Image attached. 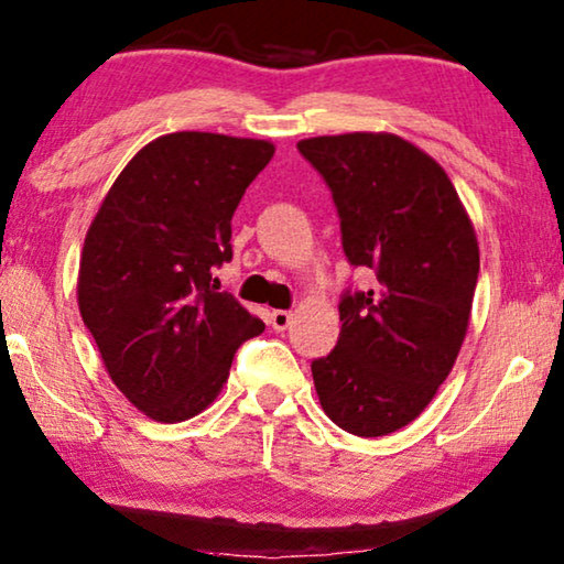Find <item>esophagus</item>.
I'll list each match as a JSON object with an SVG mask.
<instances>
[{
    "mask_svg": "<svg viewBox=\"0 0 564 564\" xmlns=\"http://www.w3.org/2000/svg\"><path fill=\"white\" fill-rule=\"evenodd\" d=\"M291 322H293V314L283 312V308H275V312L271 314V327L275 332H285L291 327Z\"/></svg>",
    "mask_w": 564,
    "mask_h": 564,
    "instance_id": "obj_1",
    "label": "esophagus"
}]
</instances>
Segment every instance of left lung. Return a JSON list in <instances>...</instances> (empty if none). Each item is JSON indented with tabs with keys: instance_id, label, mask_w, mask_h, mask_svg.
<instances>
[{
	"instance_id": "8db88e82",
	"label": "left lung",
	"mask_w": 564,
	"mask_h": 564,
	"mask_svg": "<svg viewBox=\"0 0 564 564\" xmlns=\"http://www.w3.org/2000/svg\"><path fill=\"white\" fill-rule=\"evenodd\" d=\"M335 196L343 248L370 268L368 291L339 301V339L312 362L332 422L383 437L430 406L465 343L480 250L442 165L393 132L299 140Z\"/></svg>"
}]
</instances>
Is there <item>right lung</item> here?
<instances>
[{
  "instance_id": "add662e5",
  "label": "right lung",
  "mask_w": 564,
  "mask_h": 564,
  "mask_svg": "<svg viewBox=\"0 0 564 564\" xmlns=\"http://www.w3.org/2000/svg\"><path fill=\"white\" fill-rule=\"evenodd\" d=\"M268 140L161 134L101 199L78 263V312L124 399L176 424L212 406L235 350L265 324L214 268L232 260V214L271 163Z\"/></svg>"
}]
</instances>
